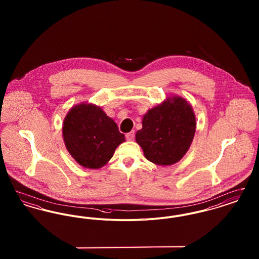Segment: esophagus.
<instances>
[{
  "instance_id": "1",
  "label": "esophagus",
  "mask_w": 259,
  "mask_h": 259,
  "mask_svg": "<svg viewBox=\"0 0 259 259\" xmlns=\"http://www.w3.org/2000/svg\"><path fill=\"white\" fill-rule=\"evenodd\" d=\"M125 136H126V139H127L128 141H131V140H133L134 137H135V132H134V131H131V132L127 133Z\"/></svg>"
}]
</instances>
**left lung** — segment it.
I'll return each instance as SVG.
<instances>
[{
  "label": "left lung",
  "mask_w": 259,
  "mask_h": 259,
  "mask_svg": "<svg viewBox=\"0 0 259 259\" xmlns=\"http://www.w3.org/2000/svg\"><path fill=\"white\" fill-rule=\"evenodd\" d=\"M142 124L136 142L148 161L163 166L172 165L185 156L196 130L192 107L180 96L168 97L148 110Z\"/></svg>",
  "instance_id": "1"
}]
</instances>
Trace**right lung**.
Instances as JSON below:
<instances>
[{
  "mask_svg": "<svg viewBox=\"0 0 259 259\" xmlns=\"http://www.w3.org/2000/svg\"><path fill=\"white\" fill-rule=\"evenodd\" d=\"M62 131L69 153L88 169L105 166L125 141L116 123L93 104L81 103L73 107L64 119Z\"/></svg>",
  "mask_w": 259,
  "mask_h": 259,
  "instance_id": "obj_1",
  "label": "right lung"
}]
</instances>
